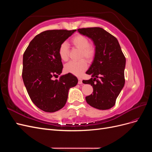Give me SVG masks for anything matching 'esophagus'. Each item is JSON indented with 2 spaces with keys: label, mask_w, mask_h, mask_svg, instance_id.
<instances>
[{
  "label": "esophagus",
  "mask_w": 152,
  "mask_h": 152,
  "mask_svg": "<svg viewBox=\"0 0 152 152\" xmlns=\"http://www.w3.org/2000/svg\"><path fill=\"white\" fill-rule=\"evenodd\" d=\"M78 80H79V82H78V84H81L82 83V80L81 78H78Z\"/></svg>",
  "instance_id": "obj_1"
}]
</instances>
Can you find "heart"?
Returning <instances> with one entry per match:
<instances>
[{
  "label": "heart",
  "instance_id": "b5f03b06",
  "mask_svg": "<svg viewBox=\"0 0 152 152\" xmlns=\"http://www.w3.org/2000/svg\"><path fill=\"white\" fill-rule=\"evenodd\" d=\"M73 46L80 49L79 58H85L87 61H92L96 55V48L94 45L89 44V39L82 35H77L71 39ZM59 56L63 61H67L69 57V48L66 43H62L58 49ZM87 68L86 61L82 59L78 61H70L64 66L65 72L80 76Z\"/></svg>",
  "mask_w": 152,
  "mask_h": 152
}]
</instances>
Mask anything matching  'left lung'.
Masks as SVG:
<instances>
[{
	"instance_id": "1",
	"label": "left lung",
	"mask_w": 152,
	"mask_h": 152,
	"mask_svg": "<svg viewBox=\"0 0 152 152\" xmlns=\"http://www.w3.org/2000/svg\"><path fill=\"white\" fill-rule=\"evenodd\" d=\"M77 31L93 40L96 46L94 60L86 72L92 78L82 81L93 87V94L86 97V102L99 110L111 108L125 84L126 58L117 39L102 28H83Z\"/></svg>"
}]
</instances>
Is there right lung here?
<instances>
[{
  "label": "right lung",
  "instance_id": "obj_1",
  "mask_svg": "<svg viewBox=\"0 0 152 152\" xmlns=\"http://www.w3.org/2000/svg\"><path fill=\"white\" fill-rule=\"evenodd\" d=\"M75 31L41 32L31 40L23 54V80L32 102L45 112L61 109L66 103L69 89L78 83L77 78L69 73L54 80L63 68L59 48Z\"/></svg>",
  "mask_w": 152,
  "mask_h": 152
}]
</instances>
